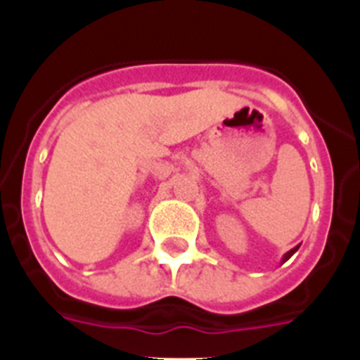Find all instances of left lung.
<instances>
[{
    "label": "left lung",
    "mask_w": 360,
    "mask_h": 360,
    "mask_svg": "<svg viewBox=\"0 0 360 360\" xmlns=\"http://www.w3.org/2000/svg\"><path fill=\"white\" fill-rule=\"evenodd\" d=\"M297 249H299V245H297V247H294V249H292V250H288V252L281 257V263L288 262V259H290V257L294 256V252H297Z\"/></svg>",
    "instance_id": "1"
}]
</instances>
